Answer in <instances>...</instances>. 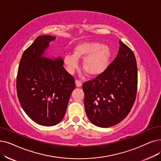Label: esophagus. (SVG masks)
Here are the masks:
<instances>
[{"instance_id": "esophagus-1", "label": "esophagus", "mask_w": 161, "mask_h": 161, "mask_svg": "<svg viewBox=\"0 0 161 161\" xmlns=\"http://www.w3.org/2000/svg\"><path fill=\"white\" fill-rule=\"evenodd\" d=\"M75 86H76V87H81V86H82V83H81L80 80H76L75 81Z\"/></svg>"}]
</instances>
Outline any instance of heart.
Instances as JSON below:
<instances>
[{"mask_svg":"<svg viewBox=\"0 0 161 161\" xmlns=\"http://www.w3.org/2000/svg\"><path fill=\"white\" fill-rule=\"evenodd\" d=\"M110 48L99 42H83L77 45L73 54L66 55L64 64L69 72L78 66V60H82V68L87 75L96 77L101 74L108 66L111 58Z\"/></svg>","mask_w":161,"mask_h":161,"instance_id":"b5f03b06","label":"heart"}]
</instances>
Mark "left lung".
Wrapping results in <instances>:
<instances>
[{
  "label": "left lung",
  "instance_id": "1",
  "mask_svg": "<svg viewBox=\"0 0 161 161\" xmlns=\"http://www.w3.org/2000/svg\"><path fill=\"white\" fill-rule=\"evenodd\" d=\"M113 62L101 74L82 86L84 106L89 121L108 128L120 122L130 112L137 93V68L135 55L119 41Z\"/></svg>",
  "mask_w": 161,
  "mask_h": 161
}]
</instances>
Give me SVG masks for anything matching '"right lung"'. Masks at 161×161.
Instances as JSON below:
<instances>
[{
	"instance_id": "1",
	"label": "right lung",
	"mask_w": 161,
	"mask_h": 161,
	"mask_svg": "<svg viewBox=\"0 0 161 161\" xmlns=\"http://www.w3.org/2000/svg\"><path fill=\"white\" fill-rule=\"evenodd\" d=\"M56 37H37L21 58L16 79L19 103L36 123L53 126L63 119L71 93L73 77L61 57L48 58L46 51Z\"/></svg>"
}]
</instances>
